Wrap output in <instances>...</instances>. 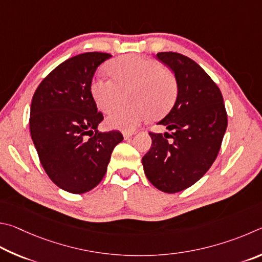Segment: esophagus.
<instances>
[{
    "instance_id": "obj_1",
    "label": "esophagus",
    "mask_w": 262,
    "mask_h": 262,
    "mask_svg": "<svg viewBox=\"0 0 262 262\" xmlns=\"http://www.w3.org/2000/svg\"><path fill=\"white\" fill-rule=\"evenodd\" d=\"M134 136V132H123V137L124 139H128L130 137Z\"/></svg>"
}]
</instances>
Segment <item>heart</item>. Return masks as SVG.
<instances>
[{
	"label": "heart",
	"mask_w": 262,
	"mask_h": 262,
	"mask_svg": "<svg viewBox=\"0 0 262 262\" xmlns=\"http://www.w3.org/2000/svg\"><path fill=\"white\" fill-rule=\"evenodd\" d=\"M107 71L113 79L94 77L90 85L92 99L102 113H109L123 102H128L109 115L105 124L110 128L131 131L150 117L166 114L175 102L177 81L173 73L155 59L125 55L113 59Z\"/></svg>",
	"instance_id": "heart-1"
}]
</instances>
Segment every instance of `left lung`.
<instances>
[{
  "label": "left lung",
  "mask_w": 262,
  "mask_h": 262,
  "mask_svg": "<svg viewBox=\"0 0 262 262\" xmlns=\"http://www.w3.org/2000/svg\"><path fill=\"white\" fill-rule=\"evenodd\" d=\"M157 57L175 73L177 99L158 123L171 134L149 132L152 146L141 161L157 189L176 193L193 185L212 167L228 117L221 91L198 63L172 52L158 53Z\"/></svg>",
  "instance_id": "8db88e82"
}]
</instances>
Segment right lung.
Returning a JSON list of instances; mask_svg holds the SVG:
<instances>
[{"label":"right lung","mask_w":262,"mask_h":262,"mask_svg":"<svg viewBox=\"0 0 262 262\" xmlns=\"http://www.w3.org/2000/svg\"><path fill=\"white\" fill-rule=\"evenodd\" d=\"M112 55L84 53L59 64L36 89L31 103L30 131L39 160L55 184L80 194L99 184L119 131L100 132L103 119L90 93L94 72Z\"/></svg>","instance_id":"1"}]
</instances>
